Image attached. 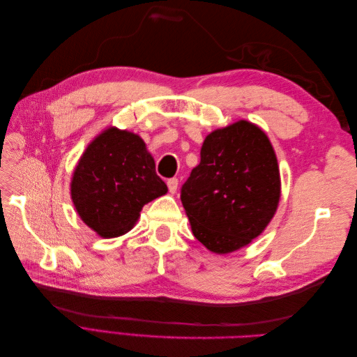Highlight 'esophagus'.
I'll use <instances>...</instances> for the list:
<instances>
[{
	"label": "esophagus",
	"instance_id": "1",
	"mask_svg": "<svg viewBox=\"0 0 357 357\" xmlns=\"http://www.w3.org/2000/svg\"><path fill=\"white\" fill-rule=\"evenodd\" d=\"M167 186H168L169 193H176L177 186H178V180H177V178H169V180L167 181Z\"/></svg>",
	"mask_w": 357,
	"mask_h": 357
}]
</instances>
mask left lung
Returning a JSON list of instances; mask_svg holds the SVG:
<instances>
[{
	"mask_svg": "<svg viewBox=\"0 0 357 357\" xmlns=\"http://www.w3.org/2000/svg\"><path fill=\"white\" fill-rule=\"evenodd\" d=\"M282 197L278 162L268 135L238 121L205 137L201 162L181 188L195 238L218 255L232 253L261 235Z\"/></svg>",
	"mask_w": 357,
	"mask_h": 357,
	"instance_id": "1",
	"label": "left lung"
}]
</instances>
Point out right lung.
<instances>
[{
  "instance_id": "right-lung-1",
  "label": "right lung",
  "mask_w": 357,
  "mask_h": 357,
  "mask_svg": "<svg viewBox=\"0 0 357 357\" xmlns=\"http://www.w3.org/2000/svg\"><path fill=\"white\" fill-rule=\"evenodd\" d=\"M70 188L79 218L102 238L131 231L144 205L168 192L144 139L116 126L88 144Z\"/></svg>"
}]
</instances>
